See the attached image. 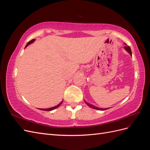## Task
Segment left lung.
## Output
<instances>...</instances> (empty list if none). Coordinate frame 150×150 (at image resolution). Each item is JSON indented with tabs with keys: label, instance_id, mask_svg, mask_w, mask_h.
Listing matches in <instances>:
<instances>
[{
	"label": "left lung",
	"instance_id": "1",
	"mask_svg": "<svg viewBox=\"0 0 150 150\" xmlns=\"http://www.w3.org/2000/svg\"><path fill=\"white\" fill-rule=\"evenodd\" d=\"M125 49L130 54V55L132 56V53H131V48H130L129 46H125ZM85 103H86V104H87L88 106H89L90 108H93V109H96V110H108V108H104V109H103V108H98V107H96V106H94L92 105V104H89V103H86V101H85Z\"/></svg>",
	"mask_w": 150,
	"mask_h": 150
}]
</instances>
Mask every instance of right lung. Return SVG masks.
Segmentation results:
<instances>
[{
	"label": "right lung",
	"mask_w": 150,
	"mask_h": 150,
	"mask_svg": "<svg viewBox=\"0 0 150 150\" xmlns=\"http://www.w3.org/2000/svg\"><path fill=\"white\" fill-rule=\"evenodd\" d=\"M34 41V39H32L31 40H30V41L26 44V46H25V47L28 46V45H29L30 43H32V42H33ZM62 102H63V101H61V103H60L59 104H57V106H54V107H52V108H48V109H40V110H43V111H51V110H54V109H56V108H57L62 103Z\"/></svg>",
	"instance_id": "1"
}]
</instances>
